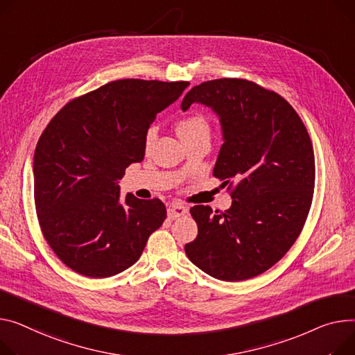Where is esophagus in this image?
<instances>
[{"label": "esophagus", "instance_id": "34e87169", "mask_svg": "<svg viewBox=\"0 0 355 355\" xmlns=\"http://www.w3.org/2000/svg\"><path fill=\"white\" fill-rule=\"evenodd\" d=\"M188 212V208L182 204H170L168 209H167V214L170 218H178L185 216Z\"/></svg>", "mask_w": 355, "mask_h": 355}]
</instances>
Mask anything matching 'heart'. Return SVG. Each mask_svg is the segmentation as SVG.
Masks as SVG:
<instances>
[{"mask_svg":"<svg viewBox=\"0 0 355 355\" xmlns=\"http://www.w3.org/2000/svg\"><path fill=\"white\" fill-rule=\"evenodd\" d=\"M209 123L207 116L202 114H191L187 115L177 123V132L184 143H190L200 137H209ZM157 139V128L151 127L146 132L144 137V147L146 150H150Z\"/></svg>","mask_w":355,"mask_h":355,"instance_id":"b5f03b06","label":"heart"}]
</instances>
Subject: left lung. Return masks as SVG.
<instances>
[{"label":"left lung","instance_id":"8db88e82","mask_svg":"<svg viewBox=\"0 0 355 355\" xmlns=\"http://www.w3.org/2000/svg\"><path fill=\"white\" fill-rule=\"evenodd\" d=\"M212 108L223 128L214 177L228 185L232 205L190 209L198 235L185 254L223 281L263 274L293 247L313 202L311 138L287 100L248 80L220 78L193 87L181 103Z\"/></svg>","mask_w":355,"mask_h":355}]
</instances>
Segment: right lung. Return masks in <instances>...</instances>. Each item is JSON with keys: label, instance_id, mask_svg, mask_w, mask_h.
Masks as SVG:
<instances>
[{"label": "right lung", "instance_id": "add662e5", "mask_svg": "<svg viewBox=\"0 0 355 355\" xmlns=\"http://www.w3.org/2000/svg\"><path fill=\"white\" fill-rule=\"evenodd\" d=\"M187 81L116 80L64 105L34 154V201L44 239L61 261L89 277L115 275L138 261L167 209L127 194L125 168L144 158V137Z\"/></svg>", "mask_w": 355, "mask_h": 355}]
</instances>
